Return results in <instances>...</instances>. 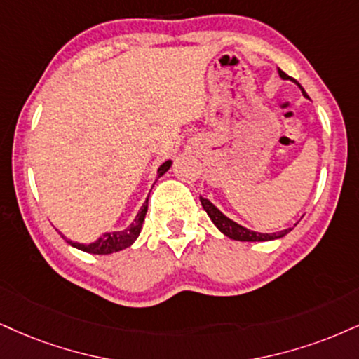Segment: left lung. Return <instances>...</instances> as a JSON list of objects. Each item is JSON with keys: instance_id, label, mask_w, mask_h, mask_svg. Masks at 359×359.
<instances>
[{"instance_id": "left-lung-1", "label": "left lung", "mask_w": 359, "mask_h": 359, "mask_svg": "<svg viewBox=\"0 0 359 359\" xmlns=\"http://www.w3.org/2000/svg\"><path fill=\"white\" fill-rule=\"evenodd\" d=\"M278 73H280V76L283 79H291L285 72H281V69H278ZM291 81H293V79H291ZM299 88H302V86H299ZM302 93L304 96H306V93H304L303 88H302ZM200 201H201V206L205 208L208 216H210V219L213 221L215 226L218 228L219 231L224 234V236L231 238V240H236V241H271V240H278V238L286 236V234L290 233L291 229H293V228H287V229H283V231H280V233H271V234L251 231V229L241 226V224H238L236 221L229 219L228 216H224L218 210V208H216L210 200H206V198L200 196Z\"/></svg>"}]
</instances>
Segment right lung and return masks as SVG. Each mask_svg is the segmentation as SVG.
Here are the masks:
<instances>
[{
  "label": "right lung",
  "instance_id": "1",
  "mask_svg": "<svg viewBox=\"0 0 359 359\" xmlns=\"http://www.w3.org/2000/svg\"><path fill=\"white\" fill-rule=\"evenodd\" d=\"M171 165H172L171 159H168V161L163 163V165L158 168V178H161V176L165 175L168 170H170ZM146 211H148V198H146V201L143 203V206H141V210L138 211V215H136V218L133 219V223L130 224V226H128L126 229H123V231L104 233L103 236H100L98 240H96L95 243H90V245H83V243L72 241V240H68L65 234H61V233L60 234L63 236V240L66 243H69L72 246L78 248V250L85 251V253L111 255V253H116V251L125 250V248H130L133 243L136 241V238H138L141 233V228H143Z\"/></svg>",
  "mask_w": 359,
  "mask_h": 359
}]
</instances>
